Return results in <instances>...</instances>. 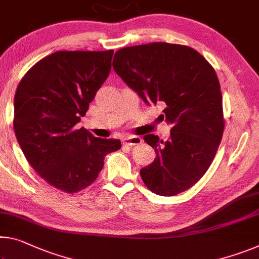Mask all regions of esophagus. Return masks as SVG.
I'll return each mask as SVG.
<instances>
[{
    "label": "esophagus",
    "instance_id": "esophagus-1",
    "mask_svg": "<svg viewBox=\"0 0 259 259\" xmlns=\"http://www.w3.org/2000/svg\"><path fill=\"white\" fill-rule=\"evenodd\" d=\"M143 142V139L139 136H128L123 139V144L128 145V146H134V145H138Z\"/></svg>",
    "mask_w": 259,
    "mask_h": 259
}]
</instances>
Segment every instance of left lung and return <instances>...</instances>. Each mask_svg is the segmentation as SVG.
I'll return each instance as SVG.
<instances>
[{"mask_svg":"<svg viewBox=\"0 0 259 259\" xmlns=\"http://www.w3.org/2000/svg\"><path fill=\"white\" fill-rule=\"evenodd\" d=\"M115 72L146 105H165L171 125L163 142L153 134L144 141L157 153L141 169L145 186L160 196H175L206 173L224 134L223 96L212 65L188 46L152 42L115 53Z\"/></svg>","mask_w":259,"mask_h":259,"instance_id":"1","label":"left lung"}]
</instances>
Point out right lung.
Listing matches in <instances>:
<instances>
[{"instance_id": "obj_1", "label": "right lung", "mask_w": 259, "mask_h": 259, "mask_svg": "<svg viewBox=\"0 0 259 259\" xmlns=\"http://www.w3.org/2000/svg\"><path fill=\"white\" fill-rule=\"evenodd\" d=\"M114 51L56 52L23 77L15 94L14 129L24 155L45 181L68 194L96 181L120 139L77 129L112 68Z\"/></svg>"}]
</instances>
